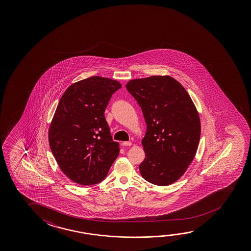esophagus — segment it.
<instances>
[{
	"instance_id": "34e87169",
	"label": "esophagus",
	"mask_w": 251,
	"mask_h": 251,
	"mask_svg": "<svg viewBox=\"0 0 251 251\" xmlns=\"http://www.w3.org/2000/svg\"><path fill=\"white\" fill-rule=\"evenodd\" d=\"M122 144H123V146H131L132 143L131 142H124Z\"/></svg>"
}]
</instances>
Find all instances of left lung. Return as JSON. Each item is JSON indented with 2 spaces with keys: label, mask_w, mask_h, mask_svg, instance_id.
Segmentation results:
<instances>
[{
  "label": "left lung",
  "mask_w": 251,
  "mask_h": 251,
  "mask_svg": "<svg viewBox=\"0 0 251 251\" xmlns=\"http://www.w3.org/2000/svg\"><path fill=\"white\" fill-rule=\"evenodd\" d=\"M126 88L147 124L141 175L154 185H172L196 155L201 130L197 108L185 87L169 75L131 79Z\"/></svg>",
  "instance_id": "1"
}]
</instances>
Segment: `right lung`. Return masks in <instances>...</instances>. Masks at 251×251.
<instances>
[{"label":"right lung","instance_id":"obj_1","mask_svg":"<svg viewBox=\"0 0 251 251\" xmlns=\"http://www.w3.org/2000/svg\"><path fill=\"white\" fill-rule=\"evenodd\" d=\"M121 83L94 76L72 84L62 95L50 124L49 144L59 168L78 185L107 177L119 155L104 116Z\"/></svg>","mask_w":251,"mask_h":251}]
</instances>
